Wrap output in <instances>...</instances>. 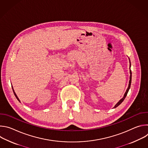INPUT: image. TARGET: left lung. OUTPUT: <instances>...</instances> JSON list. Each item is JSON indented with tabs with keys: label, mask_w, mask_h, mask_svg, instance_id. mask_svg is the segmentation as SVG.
<instances>
[{
	"label": "left lung",
	"mask_w": 148,
	"mask_h": 148,
	"mask_svg": "<svg viewBox=\"0 0 148 148\" xmlns=\"http://www.w3.org/2000/svg\"><path fill=\"white\" fill-rule=\"evenodd\" d=\"M130 59V58H129ZM130 69H131V61H130ZM130 81H129V85H128V88H127V90H126V92H125V94H124V95H123V98H122V99H121L118 102H117V103L114 106V108H116L117 107H118L119 105L123 101V100L125 99V97H126V96L127 95V94H128V91H129V90H130V87H131V79H132V72H131V69H130Z\"/></svg>",
	"instance_id": "left-lung-1"
}]
</instances>
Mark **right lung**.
<instances>
[{
    "label": "right lung",
    "mask_w": 148,
    "mask_h": 148,
    "mask_svg": "<svg viewBox=\"0 0 148 148\" xmlns=\"http://www.w3.org/2000/svg\"><path fill=\"white\" fill-rule=\"evenodd\" d=\"M12 90H13V92H14V95H15V97H16V98H17V100H18V101H19V102H20V100H19V99H18V97H17V95H16V93H15V92H14V90H13V86H12Z\"/></svg>",
    "instance_id": "obj_1"
}]
</instances>
